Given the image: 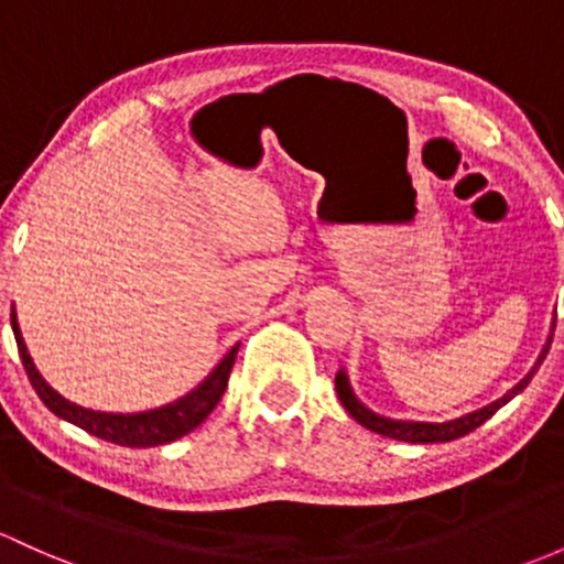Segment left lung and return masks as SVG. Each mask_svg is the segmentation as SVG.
Returning <instances> with one entry per match:
<instances>
[{
	"instance_id": "8db88e82",
	"label": "left lung",
	"mask_w": 564,
	"mask_h": 564,
	"mask_svg": "<svg viewBox=\"0 0 564 564\" xmlns=\"http://www.w3.org/2000/svg\"><path fill=\"white\" fill-rule=\"evenodd\" d=\"M549 348H551V335H549L546 346H543L541 357H538V361H535V367H532V370L527 372V376L521 378V381L511 391H508V394H502L500 400L489 402V405L481 408V411H473V413H467V416L454 419V422H443V424H432V422H397V419L378 416V413H372L370 408H365L357 400V397H354L351 383H348V376L343 370L335 376V389H337V397H340L343 408H346V411L351 413V416L357 419L361 426H367V430L378 432V435L394 437V441H405V443H448V441H456V437H465L467 432H473V430H476V426H481L486 419L495 416V413L500 411V408L506 405V402H511L513 397L519 394V391H524L527 383H530L532 376H535V372H538V367H541L543 359H546Z\"/></svg>"
}]
</instances>
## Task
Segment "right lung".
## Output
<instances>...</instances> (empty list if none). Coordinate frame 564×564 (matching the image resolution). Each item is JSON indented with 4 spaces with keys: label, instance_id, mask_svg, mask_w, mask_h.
I'll return each instance as SVG.
<instances>
[{
    "label": "right lung",
    "instance_id": "1",
    "mask_svg": "<svg viewBox=\"0 0 564 564\" xmlns=\"http://www.w3.org/2000/svg\"><path fill=\"white\" fill-rule=\"evenodd\" d=\"M10 322H13L18 354H21L29 383H32L34 391H37L40 400L45 402L47 411H53L58 419H64V422L91 432V435L102 437V441L116 443V446H129V448L162 446V443H173L177 437L197 430V426L210 416L213 408L218 405L224 391H227L229 372H232L237 348H240L235 346L227 357L218 361L216 370H213L210 376H207L205 381L192 391V394L181 397V400L170 402V405L156 408V411H142V413H102V411H88V408L75 405V402L64 400L58 391L47 387L43 376L37 372V367H34L32 357H29L26 346H23L15 313H10Z\"/></svg>",
    "mask_w": 564,
    "mask_h": 564
}]
</instances>
